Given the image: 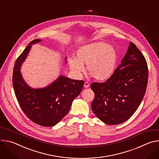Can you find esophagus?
Segmentation results:
<instances>
[{
    "label": "esophagus",
    "mask_w": 159,
    "mask_h": 159,
    "mask_svg": "<svg viewBox=\"0 0 159 159\" xmlns=\"http://www.w3.org/2000/svg\"><path fill=\"white\" fill-rule=\"evenodd\" d=\"M89 84L87 82H85V83H84V88H88L89 87Z\"/></svg>",
    "instance_id": "1"
}]
</instances>
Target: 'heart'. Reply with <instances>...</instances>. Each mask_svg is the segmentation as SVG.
<instances>
[{
	"label": "heart",
	"instance_id": "obj_1",
	"mask_svg": "<svg viewBox=\"0 0 159 159\" xmlns=\"http://www.w3.org/2000/svg\"><path fill=\"white\" fill-rule=\"evenodd\" d=\"M118 63V54L115 48L105 43L99 41L80 48L75 58H69V63L72 71L80 76L87 70L98 81H105L114 74Z\"/></svg>",
	"mask_w": 159,
	"mask_h": 159
}]
</instances>
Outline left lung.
<instances>
[{
	"label": "left lung",
	"instance_id": "8db88e82",
	"mask_svg": "<svg viewBox=\"0 0 159 159\" xmlns=\"http://www.w3.org/2000/svg\"><path fill=\"white\" fill-rule=\"evenodd\" d=\"M146 60L130 42L126 53L111 78L94 82L92 109L103 123L115 125L128 120L137 111L145 96L148 81Z\"/></svg>",
	"mask_w": 159,
	"mask_h": 159
}]
</instances>
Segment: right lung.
<instances>
[{
  "label": "right lung",
  "mask_w": 159,
  "mask_h": 159,
  "mask_svg": "<svg viewBox=\"0 0 159 159\" xmlns=\"http://www.w3.org/2000/svg\"><path fill=\"white\" fill-rule=\"evenodd\" d=\"M41 41H32L17 58L14 66L12 83L17 100L25 115L36 124L50 127L56 125L69 112L73 101L81 93L84 82L60 75L45 87H30L22 77L20 67L31 45Z\"/></svg>",
  "instance_id": "1"
}]
</instances>
